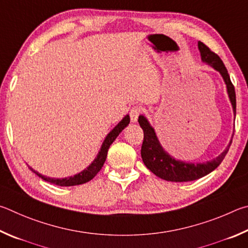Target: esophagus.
<instances>
[{"label":"esophagus","instance_id":"1","mask_svg":"<svg viewBox=\"0 0 248 248\" xmlns=\"http://www.w3.org/2000/svg\"><path fill=\"white\" fill-rule=\"evenodd\" d=\"M141 114V108L140 107H133L129 111V116H131V121L135 123L138 120V116Z\"/></svg>","mask_w":248,"mask_h":248}]
</instances>
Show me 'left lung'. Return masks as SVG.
<instances>
[{"instance_id": "8db88e82", "label": "left lung", "mask_w": 248, "mask_h": 248, "mask_svg": "<svg viewBox=\"0 0 248 248\" xmlns=\"http://www.w3.org/2000/svg\"><path fill=\"white\" fill-rule=\"evenodd\" d=\"M198 49L201 52L202 61L203 63L214 67L216 71H218L221 76L223 77V80L227 85L228 94L230 101L232 103L234 115L236 114V97L235 89L230 79V75L228 73L227 67L224 66L222 60L219 58L218 54L212 52L209 47L202 42H198ZM140 127L144 131V141L141 146V159L144 161L145 166L154 173L155 175L166 181L171 182H189L201 179V177L209 174L219 167V164L223 161L225 155L228 154L230 146L232 144V140L230 141L222 154L215 158L211 161L202 162V163H189L184 162L181 160H176L171 157L167 151H164L162 146L160 145L158 137L155 135V129L149 124L148 120L145 116L140 115L138 117Z\"/></svg>"}]
</instances>
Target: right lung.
<instances>
[{"instance_id": "right-lung-1", "label": "right lung", "mask_w": 248, "mask_h": 248, "mask_svg": "<svg viewBox=\"0 0 248 248\" xmlns=\"http://www.w3.org/2000/svg\"><path fill=\"white\" fill-rule=\"evenodd\" d=\"M129 121H131L129 120V115H125L123 117V120H122L120 123L117 124L116 126L108 134V136L106 137V140H104L103 144L101 146V149H100L97 158L93 160V162L91 163L88 168L85 169L84 171H81L80 173H78V174H76V175L65 177V179H52V177H47V176L40 174V173L34 171L31 168H29V169L33 173H36L39 177H41L42 180L49 182V183H52V184L59 185V186H75V185H80V184L87 183V182L93 180V177L97 175V173L101 170V168L103 167V163L106 162L108 150V148H110L111 144L116 140V137L119 136V134L129 124Z\"/></svg>"}]
</instances>
